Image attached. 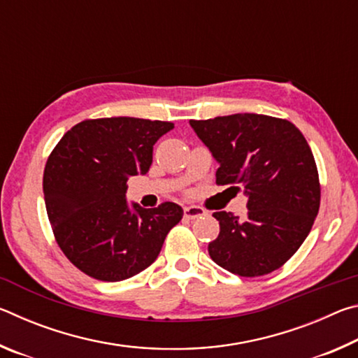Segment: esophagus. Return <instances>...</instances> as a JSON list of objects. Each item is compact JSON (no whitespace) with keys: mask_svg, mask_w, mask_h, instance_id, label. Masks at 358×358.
<instances>
[{"mask_svg":"<svg viewBox=\"0 0 358 358\" xmlns=\"http://www.w3.org/2000/svg\"><path fill=\"white\" fill-rule=\"evenodd\" d=\"M203 215H207V211L201 207H185L186 220H197V217H202Z\"/></svg>","mask_w":358,"mask_h":358,"instance_id":"34e87169","label":"esophagus"}]
</instances>
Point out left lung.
<instances>
[{"mask_svg": "<svg viewBox=\"0 0 358 358\" xmlns=\"http://www.w3.org/2000/svg\"><path fill=\"white\" fill-rule=\"evenodd\" d=\"M189 124L220 164L216 183L241 185L248 197L245 220L213 213L220 235L208 245L210 257L238 276L278 270L301 246L319 213V173L306 138L290 121L257 113Z\"/></svg>", "mask_w": 358, "mask_h": 358, "instance_id": "1", "label": "left lung"}]
</instances>
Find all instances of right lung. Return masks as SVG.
<instances>
[{
	"label": "right lung",
	"mask_w": 358,
	"mask_h": 358,
	"mask_svg": "<svg viewBox=\"0 0 358 358\" xmlns=\"http://www.w3.org/2000/svg\"><path fill=\"white\" fill-rule=\"evenodd\" d=\"M173 129L159 120H85L62 137L44 171V201L64 256L99 281H123L159 256L183 208L164 202L142 208L126 201L128 178L145 175L153 145Z\"/></svg>",
	"instance_id": "1"
}]
</instances>
